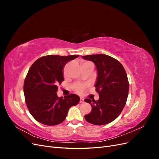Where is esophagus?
Returning a JSON list of instances; mask_svg holds the SVG:
<instances>
[{
	"instance_id": "esophagus-1",
	"label": "esophagus",
	"mask_w": 159,
	"mask_h": 159,
	"mask_svg": "<svg viewBox=\"0 0 159 159\" xmlns=\"http://www.w3.org/2000/svg\"><path fill=\"white\" fill-rule=\"evenodd\" d=\"M80 103H84V98H80Z\"/></svg>"
}]
</instances>
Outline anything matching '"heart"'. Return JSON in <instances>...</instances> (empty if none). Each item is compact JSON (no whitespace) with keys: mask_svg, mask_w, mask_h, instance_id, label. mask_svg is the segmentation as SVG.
Instances as JSON below:
<instances>
[{"mask_svg":"<svg viewBox=\"0 0 159 159\" xmlns=\"http://www.w3.org/2000/svg\"><path fill=\"white\" fill-rule=\"evenodd\" d=\"M91 64L90 62H85L84 64ZM84 88V85H81V84H76L74 86V89L78 93H80L81 91H83Z\"/></svg>","mask_w":159,"mask_h":159,"instance_id":"heart-1","label":"heart"}]
</instances>
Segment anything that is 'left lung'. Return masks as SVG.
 Returning <instances> with one entry per match:
<instances>
[{"label": "left lung", "mask_w": 159, "mask_h": 159, "mask_svg": "<svg viewBox=\"0 0 159 159\" xmlns=\"http://www.w3.org/2000/svg\"><path fill=\"white\" fill-rule=\"evenodd\" d=\"M82 57L95 65L98 78L95 87L99 94L98 101L84 100L91 105V111L85 115V119L96 125L108 124L118 117L126 104L129 88L126 71L118 60L107 55H88Z\"/></svg>", "instance_id": "1"}]
</instances>
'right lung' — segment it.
I'll return each mask as SVG.
<instances>
[{
	"label": "right lung",
	"instance_id": "1",
	"mask_svg": "<svg viewBox=\"0 0 159 159\" xmlns=\"http://www.w3.org/2000/svg\"><path fill=\"white\" fill-rule=\"evenodd\" d=\"M79 56L49 55L42 57L31 66L24 84V93L28 111L37 121L46 125L63 122L71 106L80 102L75 94L59 98L57 85L64 80L62 70Z\"/></svg>",
	"mask_w": 159,
	"mask_h": 159
}]
</instances>
